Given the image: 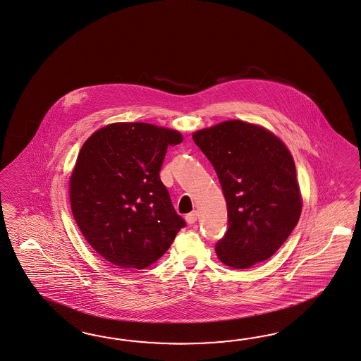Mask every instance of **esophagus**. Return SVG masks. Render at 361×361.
I'll return each mask as SVG.
<instances>
[{"mask_svg": "<svg viewBox=\"0 0 361 361\" xmlns=\"http://www.w3.org/2000/svg\"><path fill=\"white\" fill-rule=\"evenodd\" d=\"M196 220H197V212L196 211H192V212L185 214V221L188 222V224H195Z\"/></svg>", "mask_w": 361, "mask_h": 361, "instance_id": "1", "label": "esophagus"}]
</instances>
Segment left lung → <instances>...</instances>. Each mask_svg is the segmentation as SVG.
<instances>
[{"instance_id": "left-lung-1", "label": "left lung", "mask_w": 361, "mask_h": 361, "mask_svg": "<svg viewBox=\"0 0 361 361\" xmlns=\"http://www.w3.org/2000/svg\"><path fill=\"white\" fill-rule=\"evenodd\" d=\"M194 142L209 159L228 208V229L216 243L231 268L271 258L300 219L296 166L287 147L271 132L240 121L197 130Z\"/></svg>"}]
</instances>
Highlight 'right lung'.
Masks as SVG:
<instances>
[{
    "label": "right lung",
    "mask_w": 361,
    "mask_h": 361,
    "mask_svg": "<svg viewBox=\"0 0 361 361\" xmlns=\"http://www.w3.org/2000/svg\"><path fill=\"white\" fill-rule=\"evenodd\" d=\"M179 132L116 123L93 133L71 176V205L83 237L118 268L142 269L171 246L185 221L159 178Z\"/></svg>",
    "instance_id": "1"
}]
</instances>
